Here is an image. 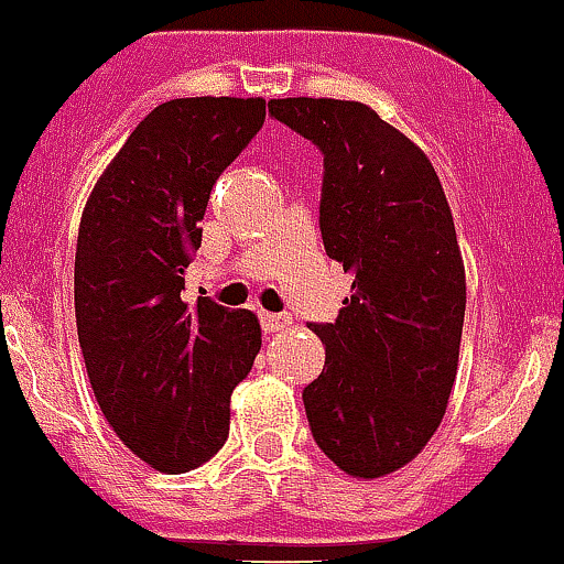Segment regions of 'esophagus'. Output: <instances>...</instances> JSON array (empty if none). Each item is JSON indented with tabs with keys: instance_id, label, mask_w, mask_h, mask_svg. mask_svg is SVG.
<instances>
[{
	"instance_id": "34e87169",
	"label": "esophagus",
	"mask_w": 564,
	"mask_h": 564,
	"mask_svg": "<svg viewBox=\"0 0 564 564\" xmlns=\"http://www.w3.org/2000/svg\"><path fill=\"white\" fill-rule=\"evenodd\" d=\"M259 322H262V330L265 333H282L293 325V318L285 313H259Z\"/></svg>"
}]
</instances>
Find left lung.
I'll use <instances>...</instances> for the list:
<instances>
[{
    "mask_svg": "<svg viewBox=\"0 0 564 564\" xmlns=\"http://www.w3.org/2000/svg\"><path fill=\"white\" fill-rule=\"evenodd\" d=\"M268 112L325 154L318 226L352 273L333 325H311L325 370L307 383L318 449L376 480L415 460L449 406L466 313V268L435 166L376 109L273 98Z\"/></svg>",
    "mask_w": 564,
    "mask_h": 564,
    "instance_id": "8db88e82",
    "label": "left lung"
}]
</instances>
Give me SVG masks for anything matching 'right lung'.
Returning <instances> with one entry per match:
<instances>
[{"instance_id": "1", "label": "right lung", "mask_w": 564, "mask_h": 564, "mask_svg": "<svg viewBox=\"0 0 564 564\" xmlns=\"http://www.w3.org/2000/svg\"><path fill=\"white\" fill-rule=\"evenodd\" d=\"M262 123V98L154 107L104 169L78 226L76 325L89 383L123 446L169 475L223 449L231 392L262 347L251 311L181 296L214 183Z\"/></svg>"}]
</instances>
